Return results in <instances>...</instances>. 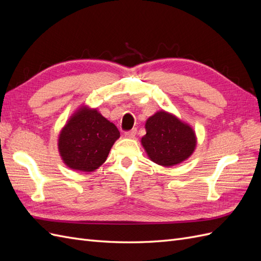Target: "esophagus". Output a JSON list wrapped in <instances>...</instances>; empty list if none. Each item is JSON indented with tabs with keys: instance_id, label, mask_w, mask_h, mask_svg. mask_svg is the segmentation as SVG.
<instances>
[{
	"instance_id": "obj_1",
	"label": "esophagus",
	"mask_w": 261,
	"mask_h": 261,
	"mask_svg": "<svg viewBox=\"0 0 261 261\" xmlns=\"http://www.w3.org/2000/svg\"><path fill=\"white\" fill-rule=\"evenodd\" d=\"M136 134H137V129L134 128V129H132V130L126 132V133H125V137H126V138H134V137L136 136Z\"/></svg>"
}]
</instances>
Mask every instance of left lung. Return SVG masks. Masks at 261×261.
<instances>
[{"label":"left lung","instance_id":"1","mask_svg":"<svg viewBox=\"0 0 261 261\" xmlns=\"http://www.w3.org/2000/svg\"><path fill=\"white\" fill-rule=\"evenodd\" d=\"M146 135L141 138L145 151L152 162L164 168L187 160L197 146L196 133L176 115L160 110L145 124Z\"/></svg>","mask_w":261,"mask_h":261}]
</instances>
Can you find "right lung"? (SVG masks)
Returning <instances> with one entry per match:
<instances>
[{
	"instance_id": "add662e5",
	"label": "right lung",
	"mask_w": 261,
	"mask_h": 261,
	"mask_svg": "<svg viewBox=\"0 0 261 261\" xmlns=\"http://www.w3.org/2000/svg\"><path fill=\"white\" fill-rule=\"evenodd\" d=\"M118 138L120 132L116 126L97 108L82 106L61 129L58 148L66 167L75 171L93 172L106 162Z\"/></svg>"
}]
</instances>
